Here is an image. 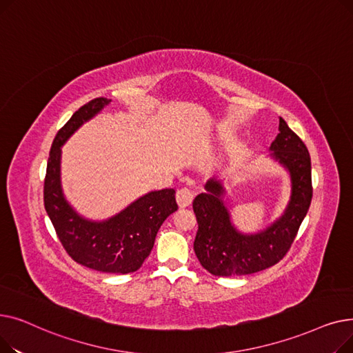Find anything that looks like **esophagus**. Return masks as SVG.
<instances>
[{
    "instance_id": "1",
    "label": "esophagus",
    "mask_w": 353,
    "mask_h": 353,
    "mask_svg": "<svg viewBox=\"0 0 353 353\" xmlns=\"http://www.w3.org/2000/svg\"><path fill=\"white\" fill-rule=\"evenodd\" d=\"M176 200H177V205L180 209L189 208L193 201V192L189 189H180L176 193Z\"/></svg>"
}]
</instances>
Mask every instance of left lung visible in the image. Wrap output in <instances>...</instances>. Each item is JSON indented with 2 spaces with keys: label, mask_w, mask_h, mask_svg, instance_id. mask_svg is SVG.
Instances as JSON below:
<instances>
[{
  "label": "left lung",
  "mask_w": 353,
  "mask_h": 353,
  "mask_svg": "<svg viewBox=\"0 0 353 353\" xmlns=\"http://www.w3.org/2000/svg\"><path fill=\"white\" fill-rule=\"evenodd\" d=\"M272 157L288 169L292 193L282 217L261 233L243 234L232 225L223 205L225 189L210 179L206 193L196 196L193 210L199 230L194 253L200 265L214 276H243L276 265L289 252L312 200L310 156L301 137L279 119V134L270 144Z\"/></svg>",
  "instance_id": "8db88e82"
}]
</instances>
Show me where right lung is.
<instances>
[{
	"instance_id": "1",
	"label": "right lung",
	"mask_w": 353,
	"mask_h": 353,
	"mask_svg": "<svg viewBox=\"0 0 353 353\" xmlns=\"http://www.w3.org/2000/svg\"><path fill=\"white\" fill-rule=\"evenodd\" d=\"M111 100L99 97L80 107L55 136L44 180V206L65 252L74 262L103 273H132L150 254L163 221L174 213V189L150 192L119 214L91 221L64 199L60 181L61 145L76 130L100 113Z\"/></svg>"
}]
</instances>
